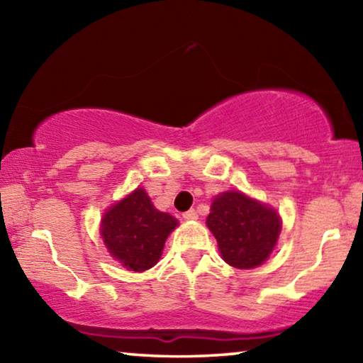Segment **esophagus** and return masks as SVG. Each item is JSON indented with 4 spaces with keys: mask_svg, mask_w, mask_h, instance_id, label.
<instances>
[{
    "mask_svg": "<svg viewBox=\"0 0 363 363\" xmlns=\"http://www.w3.org/2000/svg\"><path fill=\"white\" fill-rule=\"evenodd\" d=\"M182 218L186 219V220H194V219L199 218V214H196L195 210H189V211H186V213L182 214Z\"/></svg>",
    "mask_w": 363,
    "mask_h": 363,
    "instance_id": "obj_1",
    "label": "esophagus"
}]
</instances>
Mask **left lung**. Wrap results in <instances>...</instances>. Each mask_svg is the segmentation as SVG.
Returning <instances> with one entry per match:
<instances>
[{"mask_svg":"<svg viewBox=\"0 0 363 363\" xmlns=\"http://www.w3.org/2000/svg\"><path fill=\"white\" fill-rule=\"evenodd\" d=\"M206 224L216 237L223 259L237 269H253L267 259L281 223L272 208L242 192L216 196Z\"/></svg>","mask_w":363,"mask_h":363,"instance_id":"obj_1","label":"left lung"}]
</instances>
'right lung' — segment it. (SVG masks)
<instances>
[{
  "mask_svg": "<svg viewBox=\"0 0 363 363\" xmlns=\"http://www.w3.org/2000/svg\"><path fill=\"white\" fill-rule=\"evenodd\" d=\"M176 218L158 211L144 189H136L104 214L101 233L110 255L134 272L155 266Z\"/></svg>",
  "mask_w": 363,
  "mask_h": 363,
  "instance_id": "1",
  "label": "right lung"
}]
</instances>
